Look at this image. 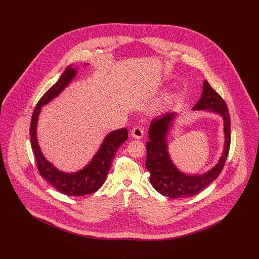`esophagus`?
<instances>
[{
  "label": "esophagus",
  "mask_w": 259,
  "mask_h": 259,
  "mask_svg": "<svg viewBox=\"0 0 259 259\" xmlns=\"http://www.w3.org/2000/svg\"><path fill=\"white\" fill-rule=\"evenodd\" d=\"M131 135L135 139H142L144 136V130L140 126H136L131 130Z\"/></svg>",
  "instance_id": "34e87169"
}]
</instances>
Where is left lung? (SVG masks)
Wrapping results in <instances>:
<instances>
[{"mask_svg":"<svg viewBox=\"0 0 259 259\" xmlns=\"http://www.w3.org/2000/svg\"><path fill=\"white\" fill-rule=\"evenodd\" d=\"M192 110H206L222 116L225 137L224 148L218 164L209 172L202 175H187L176 167L168 152L167 136L177 113L167 112L152 119L148 130L150 141L147 143L146 168L150 172L149 181L152 186L162 195L172 199L192 197L217 180L222 172L230 148L231 122L229 111L224 100L207 80H204L202 96Z\"/></svg>","mask_w":259,"mask_h":259,"instance_id":"8db88e82","label":"left lung"}]
</instances>
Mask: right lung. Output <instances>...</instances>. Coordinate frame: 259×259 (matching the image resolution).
I'll list each match as a JSON object with an SVG mask.
<instances>
[{
    "label": "right lung",
    "instance_id": "add662e5",
    "mask_svg": "<svg viewBox=\"0 0 259 259\" xmlns=\"http://www.w3.org/2000/svg\"><path fill=\"white\" fill-rule=\"evenodd\" d=\"M83 65L87 66V64ZM75 74L76 69L71 65L65 69L58 81L50 87L37 102L30 126L31 145L37 161L38 172L56 190L68 196H82L97 191L106 181L117 149L128 139V131L126 128H121L109 133L104 139L92 160L84 168L75 172L59 171L50 161L45 158L38 146L37 138V120L41 107L56 98L66 87L72 82Z\"/></svg>",
    "mask_w": 259,
    "mask_h": 259
}]
</instances>
